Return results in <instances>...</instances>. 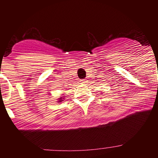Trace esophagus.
Returning a JSON list of instances; mask_svg holds the SVG:
<instances>
[{"label":"esophagus","mask_w":158,"mask_h":158,"mask_svg":"<svg viewBox=\"0 0 158 158\" xmlns=\"http://www.w3.org/2000/svg\"><path fill=\"white\" fill-rule=\"evenodd\" d=\"M81 83H83V84H85V83H87V80L86 79H81V80L80 81Z\"/></svg>","instance_id":"obj_1"}]
</instances>
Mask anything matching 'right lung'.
<instances>
[{"mask_svg":"<svg viewBox=\"0 0 158 158\" xmlns=\"http://www.w3.org/2000/svg\"><path fill=\"white\" fill-rule=\"evenodd\" d=\"M59 99H60V100H59V101H60V102H61V101H63V100H62V97L59 98Z\"/></svg>","mask_w":158,"mask_h":158,"instance_id":"right-lung-1","label":"right lung"}]
</instances>
